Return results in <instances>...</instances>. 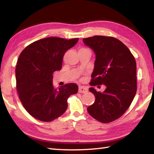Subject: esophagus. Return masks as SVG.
<instances>
[{"mask_svg":"<svg viewBox=\"0 0 154 154\" xmlns=\"http://www.w3.org/2000/svg\"><path fill=\"white\" fill-rule=\"evenodd\" d=\"M88 91V89L85 86H79V93H86Z\"/></svg>","mask_w":154,"mask_h":154,"instance_id":"obj_1","label":"esophagus"}]
</instances>
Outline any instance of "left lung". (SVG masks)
I'll return each mask as SVG.
<instances>
[{"label":"left lung","instance_id":"8db88e82","mask_svg":"<svg viewBox=\"0 0 154 154\" xmlns=\"http://www.w3.org/2000/svg\"><path fill=\"white\" fill-rule=\"evenodd\" d=\"M83 41L96 54L90 85L106 87L103 93L90 88L96 100L88 112L96 120L109 123L127 111L136 94V61L129 49L112 36H94Z\"/></svg>","mask_w":154,"mask_h":154}]
</instances>
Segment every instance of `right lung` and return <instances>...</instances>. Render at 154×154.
<instances>
[{
  "instance_id": "right-lung-1",
  "label": "right lung",
  "mask_w": 154,
  "mask_h": 154,
  "mask_svg": "<svg viewBox=\"0 0 154 154\" xmlns=\"http://www.w3.org/2000/svg\"><path fill=\"white\" fill-rule=\"evenodd\" d=\"M79 38L48 37L36 41L21 52L15 68L16 88L20 101L28 113L43 122H51L68 107L67 100L78 92L75 83L54 87L53 73L62 69L68 49Z\"/></svg>"
}]
</instances>
